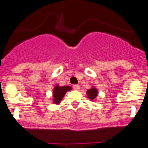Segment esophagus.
Returning <instances> with one entry per match:
<instances>
[{"mask_svg": "<svg viewBox=\"0 0 148 148\" xmlns=\"http://www.w3.org/2000/svg\"><path fill=\"white\" fill-rule=\"evenodd\" d=\"M73 89L75 90H80V86L78 85V84H76V85H73Z\"/></svg>", "mask_w": 148, "mask_h": 148, "instance_id": "34e87169", "label": "esophagus"}]
</instances>
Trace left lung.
Here are the masks:
<instances>
[{"label": "left lung", "mask_w": 148, "mask_h": 148, "mask_svg": "<svg viewBox=\"0 0 148 148\" xmlns=\"http://www.w3.org/2000/svg\"><path fill=\"white\" fill-rule=\"evenodd\" d=\"M87 98H88L90 100L94 101L95 100V99L97 98L98 95H99V92H98V90L96 89V87H92L90 89H89L88 90H87Z\"/></svg>", "instance_id": "left-lung-1"}]
</instances>
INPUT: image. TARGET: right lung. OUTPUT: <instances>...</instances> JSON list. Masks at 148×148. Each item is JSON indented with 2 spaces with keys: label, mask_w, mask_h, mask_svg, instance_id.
Instances as JSON below:
<instances>
[{
  "label": "right lung",
  "mask_w": 148,
  "mask_h": 148,
  "mask_svg": "<svg viewBox=\"0 0 148 148\" xmlns=\"http://www.w3.org/2000/svg\"><path fill=\"white\" fill-rule=\"evenodd\" d=\"M72 90L70 86H59L56 84L53 90V102L55 104H59L66 92Z\"/></svg>",
  "instance_id": "add662e5"
}]
</instances>
